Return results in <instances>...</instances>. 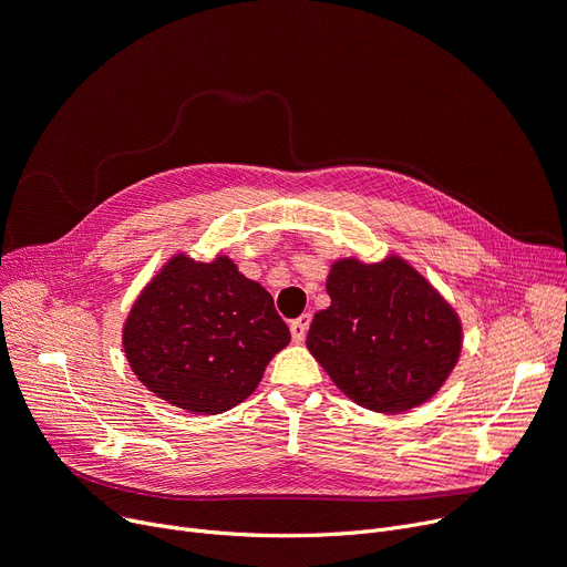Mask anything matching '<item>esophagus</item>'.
I'll return each mask as SVG.
<instances>
[{"instance_id":"34e87169","label":"esophagus","mask_w":567,"mask_h":567,"mask_svg":"<svg viewBox=\"0 0 567 567\" xmlns=\"http://www.w3.org/2000/svg\"><path fill=\"white\" fill-rule=\"evenodd\" d=\"M309 326H311V313H302L295 320H290V337L295 343H300L307 337Z\"/></svg>"}]
</instances>
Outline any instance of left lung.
I'll return each mask as SVG.
<instances>
[{"instance_id": "1", "label": "left lung", "mask_w": 567, "mask_h": 567, "mask_svg": "<svg viewBox=\"0 0 567 567\" xmlns=\"http://www.w3.org/2000/svg\"><path fill=\"white\" fill-rule=\"evenodd\" d=\"M330 307L313 316L311 355L358 406L403 413L434 396L462 355V320L399 256L337 260Z\"/></svg>"}]
</instances>
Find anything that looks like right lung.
I'll list each match as a JSON object with an SVG mask.
<instances>
[{"label":"right lung","mask_w":567,"mask_h":567,"mask_svg":"<svg viewBox=\"0 0 567 567\" xmlns=\"http://www.w3.org/2000/svg\"><path fill=\"white\" fill-rule=\"evenodd\" d=\"M290 341L260 284L228 256H173L133 302L122 346L138 381L173 406L217 415L245 401Z\"/></svg>","instance_id":"obj_1"}]
</instances>
